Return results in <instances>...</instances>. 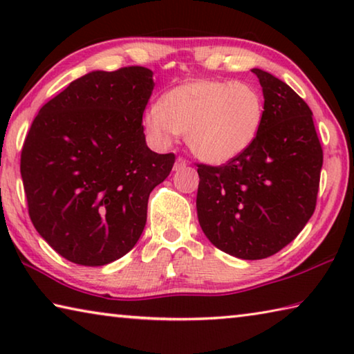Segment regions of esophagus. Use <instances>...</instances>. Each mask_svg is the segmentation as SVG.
<instances>
[{
	"label": "esophagus",
	"mask_w": 354,
	"mask_h": 354,
	"mask_svg": "<svg viewBox=\"0 0 354 354\" xmlns=\"http://www.w3.org/2000/svg\"><path fill=\"white\" fill-rule=\"evenodd\" d=\"M185 167H187V160H185L184 158H178V159H176V162H175V165H173V170L178 171V170H183V169H185Z\"/></svg>",
	"instance_id": "1"
}]
</instances>
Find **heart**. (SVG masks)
<instances>
[{
    "label": "heart",
    "instance_id": "obj_1",
    "mask_svg": "<svg viewBox=\"0 0 354 354\" xmlns=\"http://www.w3.org/2000/svg\"><path fill=\"white\" fill-rule=\"evenodd\" d=\"M266 103L247 82L194 80L173 87L160 104H151L143 127L159 147H169L178 133L196 158L226 164L239 158L259 136Z\"/></svg>",
    "mask_w": 354,
    "mask_h": 354
}]
</instances>
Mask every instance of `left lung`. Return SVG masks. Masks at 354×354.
Returning a JSON list of instances; mask_svg holds the SVG:
<instances>
[{"label": "left lung", "instance_id": "8db88e82", "mask_svg": "<svg viewBox=\"0 0 354 354\" xmlns=\"http://www.w3.org/2000/svg\"><path fill=\"white\" fill-rule=\"evenodd\" d=\"M251 71L266 103L262 129L231 162L198 165L196 214L212 245L256 261L283 250L313 217L323 151L304 100L267 71Z\"/></svg>", "mask_w": 354, "mask_h": 354}]
</instances>
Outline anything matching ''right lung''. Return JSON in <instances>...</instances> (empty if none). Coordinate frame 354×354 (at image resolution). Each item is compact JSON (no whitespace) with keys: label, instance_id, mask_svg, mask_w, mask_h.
<instances>
[{"label":"right lung","instance_id":"right-lung-1","mask_svg":"<svg viewBox=\"0 0 354 354\" xmlns=\"http://www.w3.org/2000/svg\"><path fill=\"white\" fill-rule=\"evenodd\" d=\"M153 71H91L39 111L23 143L20 171L29 217L70 262L120 259L142 236L148 198L175 154L147 147L142 117Z\"/></svg>","mask_w":354,"mask_h":354}]
</instances>
